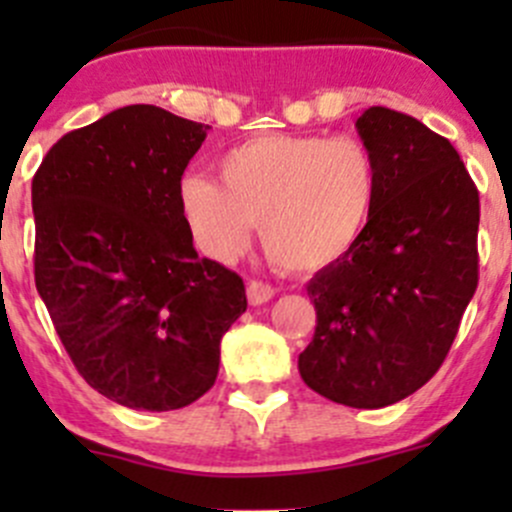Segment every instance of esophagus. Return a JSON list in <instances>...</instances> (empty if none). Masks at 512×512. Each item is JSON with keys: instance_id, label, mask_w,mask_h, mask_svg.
<instances>
[{"instance_id": "obj_1", "label": "esophagus", "mask_w": 512, "mask_h": 512, "mask_svg": "<svg viewBox=\"0 0 512 512\" xmlns=\"http://www.w3.org/2000/svg\"><path fill=\"white\" fill-rule=\"evenodd\" d=\"M277 294V289L272 287V285H267V282H262V280H250L247 282V302L250 304H265V302H270L272 297H275Z\"/></svg>"}]
</instances>
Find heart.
Here are the masks:
<instances>
[{"label":"heart","mask_w":512,"mask_h":512,"mask_svg":"<svg viewBox=\"0 0 512 512\" xmlns=\"http://www.w3.org/2000/svg\"><path fill=\"white\" fill-rule=\"evenodd\" d=\"M220 180L190 175L180 185L200 250L227 260L260 225L267 255L297 272L342 260L364 235L379 193L374 153L356 138H250L225 153Z\"/></svg>","instance_id":"1"}]
</instances>
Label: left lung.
Masks as SVG:
<instances>
[{"label": "left lung", "instance_id": "8db88e82", "mask_svg": "<svg viewBox=\"0 0 512 512\" xmlns=\"http://www.w3.org/2000/svg\"><path fill=\"white\" fill-rule=\"evenodd\" d=\"M379 193L364 235L309 280L317 309L304 384L352 409H384L446 359L478 287V190L451 141L406 113L356 118Z\"/></svg>", "mask_w": 512, "mask_h": 512}]
</instances>
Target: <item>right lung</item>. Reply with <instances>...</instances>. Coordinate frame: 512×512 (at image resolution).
Masks as SVG:
<instances>
[{
    "label": "right lung",
    "mask_w": 512,
    "mask_h": 512,
    "mask_svg": "<svg viewBox=\"0 0 512 512\" xmlns=\"http://www.w3.org/2000/svg\"><path fill=\"white\" fill-rule=\"evenodd\" d=\"M208 128L123 106L56 141L32 180L39 297L86 384L128 409L198 401L247 309L240 275L198 257L180 205Z\"/></svg>",
    "instance_id": "obj_1"
}]
</instances>
